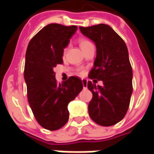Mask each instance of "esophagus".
I'll return each mask as SVG.
<instances>
[{
    "instance_id": "esophagus-1",
    "label": "esophagus",
    "mask_w": 154,
    "mask_h": 154,
    "mask_svg": "<svg viewBox=\"0 0 154 154\" xmlns=\"http://www.w3.org/2000/svg\"><path fill=\"white\" fill-rule=\"evenodd\" d=\"M82 85H83L84 88H86L87 87V79H82Z\"/></svg>"
}]
</instances>
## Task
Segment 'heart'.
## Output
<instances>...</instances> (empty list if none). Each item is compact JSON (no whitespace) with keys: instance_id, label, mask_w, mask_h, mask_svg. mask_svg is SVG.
<instances>
[{"instance_id":"obj_1","label":"heart","mask_w":154,"mask_h":154,"mask_svg":"<svg viewBox=\"0 0 154 154\" xmlns=\"http://www.w3.org/2000/svg\"><path fill=\"white\" fill-rule=\"evenodd\" d=\"M78 44H79V45H80V48H82V51H83L86 48L88 47L89 45L92 44L91 43L90 41L85 38H78ZM67 47H66L65 48H64V51H63L64 54L67 52ZM77 73L78 74V75H83V74L85 73V72H84V70H82V69H77Z\"/></svg>"}]
</instances>
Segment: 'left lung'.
Wrapping results in <instances>:
<instances>
[{"instance_id": "obj_1", "label": "left lung", "mask_w": 154, "mask_h": 154, "mask_svg": "<svg viewBox=\"0 0 154 154\" xmlns=\"http://www.w3.org/2000/svg\"><path fill=\"white\" fill-rule=\"evenodd\" d=\"M81 32L97 46V57L89 78L102 81V86L87 82L92 92L88 105L91 119L102 126L119 122L129 109L133 92L132 67L129 53L122 38L110 26L105 24L79 27Z\"/></svg>"}]
</instances>
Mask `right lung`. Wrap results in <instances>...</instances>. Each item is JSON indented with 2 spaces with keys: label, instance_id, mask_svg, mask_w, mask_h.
Segmentation results:
<instances>
[{
  "label": "right lung",
  "instance_id": "obj_1",
  "mask_svg": "<svg viewBox=\"0 0 154 154\" xmlns=\"http://www.w3.org/2000/svg\"><path fill=\"white\" fill-rule=\"evenodd\" d=\"M76 25L49 24L29 41L24 76L29 106L37 122L48 130L61 129L69 118L67 105L83 88L78 77L58 83L54 68L63 63V48L77 30Z\"/></svg>",
  "mask_w": 154,
  "mask_h": 154
}]
</instances>
